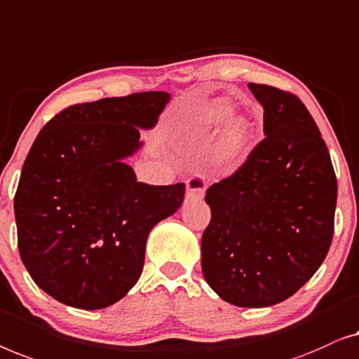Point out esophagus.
I'll return each instance as SVG.
<instances>
[{
    "instance_id": "34e87169",
    "label": "esophagus",
    "mask_w": 359,
    "mask_h": 359,
    "mask_svg": "<svg viewBox=\"0 0 359 359\" xmlns=\"http://www.w3.org/2000/svg\"><path fill=\"white\" fill-rule=\"evenodd\" d=\"M206 184L205 180L195 175V177H190L187 180V201H198L205 196Z\"/></svg>"
}]
</instances>
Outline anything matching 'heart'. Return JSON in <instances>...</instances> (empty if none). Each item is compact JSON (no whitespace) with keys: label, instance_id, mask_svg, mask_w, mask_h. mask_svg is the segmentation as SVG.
I'll return each instance as SVG.
<instances>
[{"label":"heart","instance_id":"heart-1","mask_svg":"<svg viewBox=\"0 0 359 359\" xmlns=\"http://www.w3.org/2000/svg\"><path fill=\"white\" fill-rule=\"evenodd\" d=\"M234 107L223 99L201 105L182 128V144L185 148L205 149L213 143L211 168L221 175L239 170L254 149L255 123L247 117H234Z\"/></svg>","mask_w":359,"mask_h":359}]
</instances>
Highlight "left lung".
Returning <instances> with one entry per match:
<instances>
[{
	"mask_svg": "<svg viewBox=\"0 0 359 359\" xmlns=\"http://www.w3.org/2000/svg\"><path fill=\"white\" fill-rule=\"evenodd\" d=\"M264 107L265 140L234 175L211 185L201 271L229 304L287 299L324 262L333 236L337 179L314 118L296 95L249 84Z\"/></svg>",
	"mask_w": 359,
	"mask_h": 359,
	"instance_id": "obj_1",
	"label": "left lung"
}]
</instances>
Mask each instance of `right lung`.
Returning a JSON list of instances; mask_svg holds the SVG:
<instances>
[{
  "label": "right lung",
  "mask_w": 359,
  "mask_h": 359,
  "mask_svg": "<svg viewBox=\"0 0 359 359\" xmlns=\"http://www.w3.org/2000/svg\"><path fill=\"white\" fill-rule=\"evenodd\" d=\"M170 100L164 90L76 104L35 138L14 196L22 264L63 304L104 309L140 280L146 239L184 201L185 184L136 180L143 148Z\"/></svg>",
  "instance_id": "1"
}]
</instances>
